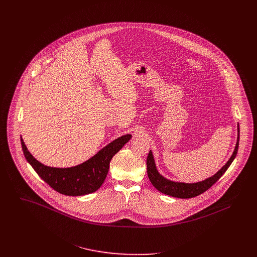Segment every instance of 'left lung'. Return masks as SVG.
Returning <instances> with one entry per match:
<instances>
[{
	"mask_svg": "<svg viewBox=\"0 0 257 257\" xmlns=\"http://www.w3.org/2000/svg\"><path fill=\"white\" fill-rule=\"evenodd\" d=\"M237 142L235 145V148L233 150L232 155L228 159V161L223 165L214 176L201 181L197 183H182V182H174L171 180H168L164 178L156 169L154 158L152 155L151 150L148 153L147 159V175L151 184L161 193L165 195H169L175 198H181V199H189L196 196L201 195L205 191H207L209 188H211L214 184L216 183L220 177L223 175V173L226 171V169L229 167L231 162L236 156L237 149H238V142H239V126H237Z\"/></svg>",
	"mask_w": 257,
	"mask_h": 257,
	"instance_id": "obj_1",
	"label": "left lung"
}]
</instances>
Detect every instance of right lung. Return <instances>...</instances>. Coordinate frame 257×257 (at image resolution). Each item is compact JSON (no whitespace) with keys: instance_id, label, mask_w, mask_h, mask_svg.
<instances>
[{"instance_id":"1","label":"right lung","mask_w":257,"mask_h":257,"mask_svg":"<svg viewBox=\"0 0 257 257\" xmlns=\"http://www.w3.org/2000/svg\"><path fill=\"white\" fill-rule=\"evenodd\" d=\"M131 139V135H124L102 148L87 161L69 168L49 167L40 163L28 150L23 139L21 143L26 159L43 181L60 194L83 196L97 191L102 186L109 172L112 156Z\"/></svg>"}]
</instances>
